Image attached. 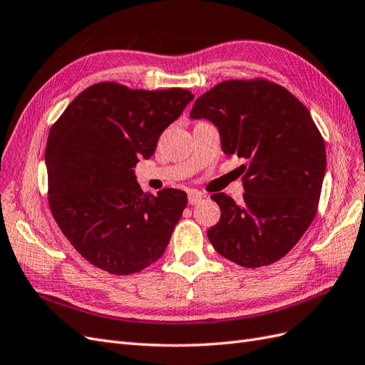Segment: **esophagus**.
<instances>
[{"mask_svg": "<svg viewBox=\"0 0 365 365\" xmlns=\"http://www.w3.org/2000/svg\"><path fill=\"white\" fill-rule=\"evenodd\" d=\"M187 197H189L190 205H196V204H200L202 201V195L197 190H189V193H187Z\"/></svg>", "mask_w": 365, "mask_h": 365, "instance_id": "34e87169", "label": "esophagus"}]
</instances>
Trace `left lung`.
Here are the masks:
<instances>
[{
    "mask_svg": "<svg viewBox=\"0 0 365 365\" xmlns=\"http://www.w3.org/2000/svg\"><path fill=\"white\" fill-rule=\"evenodd\" d=\"M190 117L212 121L225 155L248 160L244 204L212 195L220 207L207 233L213 248L247 268L277 262L312 224L322 193L326 146L311 113L283 86L256 79L217 83Z\"/></svg>",
    "mask_w": 365,
    "mask_h": 365,
    "instance_id": "8db88e82",
    "label": "left lung"
}]
</instances>
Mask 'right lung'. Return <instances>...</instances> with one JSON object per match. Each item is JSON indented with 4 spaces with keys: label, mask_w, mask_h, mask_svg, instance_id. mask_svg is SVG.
Returning <instances> with one entry per match:
<instances>
[{
    "label": "right lung",
    "mask_w": 365,
    "mask_h": 365,
    "mask_svg": "<svg viewBox=\"0 0 365 365\" xmlns=\"http://www.w3.org/2000/svg\"><path fill=\"white\" fill-rule=\"evenodd\" d=\"M182 88H86L53 125L46 165L48 202L70 244L94 267L134 274L157 262L187 205L182 190L143 193L135 176L163 130L193 101Z\"/></svg>",
    "instance_id": "add662e5"
}]
</instances>
